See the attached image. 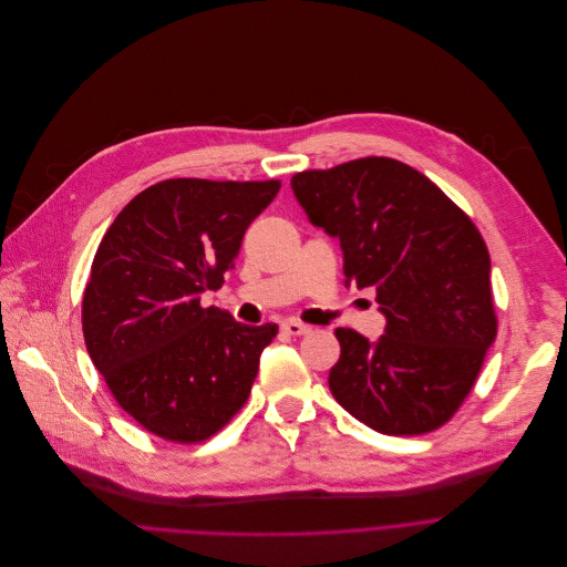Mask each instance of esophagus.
Returning <instances> with one entry per match:
<instances>
[{
	"mask_svg": "<svg viewBox=\"0 0 567 567\" xmlns=\"http://www.w3.org/2000/svg\"><path fill=\"white\" fill-rule=\"evenodd\" d=\"M281 330L288 332V334H308L312 328L308 323H301V321H295V319H288L281 323Z\"/></svg>",
	"mask_w": 567,
	"mask_h": 567,
	"instance_id": "esophagus-1",
	"label": "esophagus"
}]
</instances>
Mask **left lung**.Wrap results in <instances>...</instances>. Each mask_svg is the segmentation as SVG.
Wrapping results in <instances>:
<instances>
[{"label":"left lung","mask_w":567,"mask_h":567,"mask_svg":"<svg viewBox=\"0 0 567 567\" xmlns=\"http://www.w3.org/2000/svg\"><path fill=\"white\" fill-rule=\"evenodd\" d=\"M308 218L344 252V284L375 288L386 317L369 342L337 328L328 386L386 435L429 433L454 417L496 339L489 252L474 220L417 169L367 156L292 176Z\"/></svg>","instance_id":"1"}]
</instances>
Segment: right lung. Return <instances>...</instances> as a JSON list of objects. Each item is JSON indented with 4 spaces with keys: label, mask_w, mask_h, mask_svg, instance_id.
Here are the masks:
<instances>
[{
    "label": "right lung",
    "mask_w": 567,
    "mask_h": 567,
    "mask_svg": "<svg viewBox=\"0 0 567 567\" xmlns=\"http://www.w3.org/2000/svg\"><path fill=\"white\" fill-rule=\"evenodd\" d=\"M279 181L169 178L109 225L82 297L86 351L111 395L150 433L203 442L246 404L277 323L200 306L235 268Z\"/></svg>",
    "instance_id": "right-lung-1"
}]
</instances>
